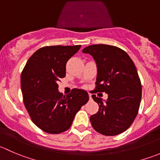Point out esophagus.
<instances>
[{
    "instance_id": "esophagus-1",
    "label": "esophagus",
    "mask_w": 160,
    "mask_h": 160,
    "mask_svg": "<svg viewBox=\"0 0 160 160\" xmlns=\"http://www.w3.org/2000/svg\"><path fill=\"white\" fill-rule=\"evenodd\" d=\"M89 97H90V100H91V99H92V98H91V94H89Z\"/></svg>"
}]
</instances>
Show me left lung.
I'll use <instances>...</instances> for the list:
<instances>
[{
    "label": "left lung",
    "instance_id": "obj_1",
    "mask_svg": "<svg viewBox=\"0 0 160 160\" xmlns=\"http://www.w3.org/2000/svg\"><path fill=\"white\" fill-rule=\"evenodd\" d=\"M97 64L95 91L105 92L108 98L92 95L99 105L90 116L93 128L104 135H117L128 129L135 120L142 98V85L136 67L124 50L109 45H92L83 49Z\"/></svg>",
    "mask_w": 160,
    "mask_h": 160
}]
</instances>
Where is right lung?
Returning a JSON list of instances; mask_svg holds the SVG:
<instances>
[{"mask_svg":"<svg viewBox=\"0 0 160 160\" xmlns=\"http://www.w3.org/2000/svg\"><path fill=\"white\" fill-rule=\"evenodd\" d=\"M77 46H46L27 61L21 76L24 104L40 129L59 134L70 128L76 114L89 101L86 90L72 89L62 96L58 82L66 76V65L78 52Z\"/></svg>","mask_w":160,"mask_h":160,"instance_id":"obj_1","label":"right lung"}]
</instances>
